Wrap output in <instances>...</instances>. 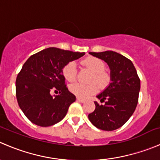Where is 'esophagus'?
Instances as JSON below:
<instances>
[{
	"label": "esophagus",
	"instance_id": "obj_1",
	"mask_svg": "<svg viewBox=\"0 0 160 160\" xmlns=\"http://www.w3.org/2000/svg\"><path fill=\"white\" fill-rule=\"evenodd\" d=\"M77 101H79V102H83V101H84V99L80 98V97H77Z\"/></svg>",
	"mask_w": 160,
	"mask_h": 160
}]
</instances>
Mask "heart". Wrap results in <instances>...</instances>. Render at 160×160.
Returning a JSON list of instances; mask_svg holds the SVG:
<instances>
[{
	"label": "heart",
	"instance_id": "1",
	"mask_svg": "<svg viewBox=\"0 0 160 160\" xmlns=\"http://www.w3.org/2000/svg\"><path fill=\"white\" fill-rule=\"evenodd\" d=\"M82 64L87 68L93 72L90 81L92 83L90 84H82V83H75L69 86V90L72 93L80 97L86 98L90 94L96 93L98 91V86L101 88H104L108 85L110 82V75L105 70V62L99 58L88 56L81 61ZM62 73L66 80L69 82H73L77 76V64L74 61L67 62L62 69ZM94 82H96L94 84Z\"/></svg>",
	"mask_w": 160,
	"mask_h": 160
}]
</instances>
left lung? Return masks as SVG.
<instances>
[{
	"label": "left lung",
	"instance_id": "obj_1",
	"mask_svg": "<svg viewBox=\"0 0 160 160\" xmlns=\"http://www.w3.org/2000/svg\"><path fill=\"white\" fill-rule=\"evenodd\" d=\"M103 59L111 70V83L97 96L101 102L94 104L95 110L88 118L92 124L104 131L121 128L136 108L140 90V79L130 59L113 51L89 52Z\"/></svg>",
	"mask_w": 160,
	"mask_h": 160
}]
</instances>
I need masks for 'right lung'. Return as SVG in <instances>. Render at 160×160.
I'll use <instances>...</instances> for the list:
<instances>
[{
	"instance_id": "1",
	"label": "right lung",
	"mask_w": 160,
	"mask_h": 160,
	"mask_svg": "<svg viewBox=\"0 0 160 160\" xmlns=\"http://www.w3.org/2000/svg\"><path fill=\"white\" fill-rule=\"evenodd\" d=\"M84 54L51 47L27 59L18 74L15 88L19 107L30 122L48 127L65 117L76 97L67 89L62 69ZM52 89L60 94L51 96Z\"/></svg>"
}]
</instances>
